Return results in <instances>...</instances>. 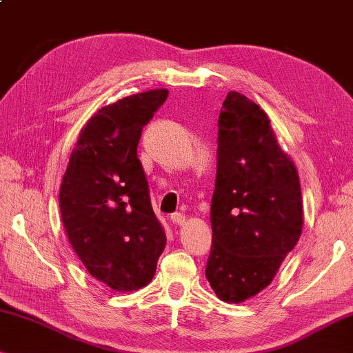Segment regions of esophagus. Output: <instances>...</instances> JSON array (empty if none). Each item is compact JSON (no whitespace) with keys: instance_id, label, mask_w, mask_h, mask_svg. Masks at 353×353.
<instances>
[{"instance_id":"34e87169","label":"esophagus","mask_w":353,"mask_h":353,"mask_svg":"<svg viewBox=\"0 0 353 353\" xmlns=\"http://www.w3.org/2000/svg\"><path fill=\"white\" fill-rule=\"evenodd\" d=\"M170 221H172L175 225H183L184 222H186V218H184L183 213H173V214L170 216Z\"/></svg>"}]
</instances>
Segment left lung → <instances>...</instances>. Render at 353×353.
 <instances>
[{
	"instance_id": "left-lung-1",
	"label": "left lung",
	"mask_w": 353,
	"mask_h": 353,
	"mask_svg": "<svg viewBox=\"0 0 353 353\" xmlns=\"http://www.w3.org/2000/svg\"><path fill=\"white\" fill-rule=\"evenodd\" d=\"M218 126L205 274L222 301L241 303L271 283L301 235L300 178L267 113L246 96L227 94Z\"/></svg>"
}]
</instances>
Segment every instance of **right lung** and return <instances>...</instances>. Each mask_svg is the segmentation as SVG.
I'll return each mask as SVG.
<instances>
[{"label": "right lung", "instance_id": "obj_1", "mask_svg": "<svg viewBox=\"0 0 353 353\" xmlns=\"http://www.w3.org/2000/svg\"><path fill=\"white\" fill-rule=\"evenodd\" d=\"M167 96L151 90L101 108L80 132L63 176L59 210L70 245L113 290L150 284L167 243L137 156L142 129Z\"/></svg>", "mask_w": 353, "mask_h": 353}]
</instances>
